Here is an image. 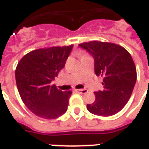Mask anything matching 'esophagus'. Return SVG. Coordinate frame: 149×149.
<instances>
[{
	"instance_id": "1",
	"label": "esophagus",
	"mask_w": 149,
	"mask_h": 149,
	"mask_svg": "<svg viewBox=\"0 0 149 149\" xmlns=\"http://www.w3.org/2000/svg\"><path fill=\"white\" fill-rule=\"evenodd\" d=\"M76 91L79 93L81 94H84V93H87L88 90L87 89H85V88H83V89H76Z\"/></svg>"
}]
</instances>
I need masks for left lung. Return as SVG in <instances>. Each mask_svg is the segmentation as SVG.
I'll use <instances>...</instances> for the list:
<instances>
[{
  "instance_id": "left-lung-1",
  "label": "left lung",
  "mask_w": 149,
  "mask_h": 149,
  "mask_svg": "<svg viewBox=\"0 0 149 149\" xmlns=\"http://www.w3.org/2000/svg\"><path fill=\"white\" fill-rule=\"evenodd\" d=\"M79 46L93 56L95 73L104 78V90L94 93L96 100L87 104L88 110L101 116L114 115L128 103L136 81V68L132 56L114 43L93 40Z\"/></svg>"
}]
</instances>
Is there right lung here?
<instances>
[{
  "label": "right lung",
  "instance_id": "add662e5",
  "mask_svg": "<svg viewBox=\"0 0 149 149\" xmlns=\"http://www.w3.org/2000/svg\"><path fill=\"white\" fill-rule=\"evenodd\" d=\"M72 46L36 49L18 62L15 76L21 100L41 118H57L67 111L72 92L60 90L52 81L65 67Z\"/></svg>",
  "mask_w": 149,
  "mask_h": 149
}]
</instances>
